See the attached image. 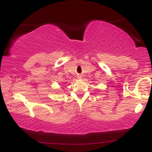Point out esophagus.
I'll return each mask as SVG.
<instances>
[{
  "instance_id": "1",
  "label": "esophagus",
  "mask_w": 152,
  "mask_h": 152,
  "mask_svg": "<svg viewBox=\"0 0 152 152\" xmlns=\"http://www.w3.org/2000/svg\"><path fill=\"white\" fill-rule=\"evenodd\" d=\"M81 78H82V77H81V75L78 76V79H81Z\"/></svg>"
}]
</instances>
